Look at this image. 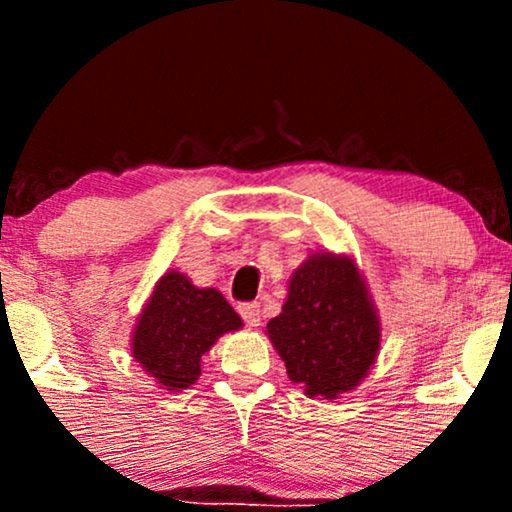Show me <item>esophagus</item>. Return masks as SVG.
I'll return each instance as SVG.
<instances>
[{
  "label": "esophagus",
  "mask_w": 512,
  "mask_h": 512,
  "mask_svg": "<svg viewBox=\"0 0 512 512\" xmlns=\"http://www.w3.org/2000/svg\"><path fill=\"white\" fill-rule=\"evenodd\" d=\"M238 313H240V317H243L245 325H248V327H260L262 310H260V305H257V303L238 305Z\"/></svg>",
  "instance_id": "esophagus-1"
}]
</instances>
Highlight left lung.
Returning a JSON list of instances; mask_svg holds the SVG:
<instances>
[{
  "mask_svg": "<svg viewBox=\"0 0 512 512\" xmlns=\"http://www.w3.org/2000/svg\"><path fill=\"white\" fill-rule=\"evenodd\" d=\"M267 337L291 383L308 397L337 399L356 390L380 351V317L366 279L349 255L313 252L289 279Z\"/></svg>",
  "mask_w": 512,
  "mask_h": 512,
  "instance_id": "left-lung-1",
  "label": "left lung"
}]
</instances>
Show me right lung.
Returning a JSON list of instances; mask_svg holds the SVG:
<instances>
[{"mask_svg":"<svg viewBox=\"0 0 512 512\" xmlns=\"http://www.w3.org/2000/svg\"><path fill=\"white\" fill-rule=\"evenodd\" d=\"M243 320L216 289H199L178 269L156 281L132 332V356L161 390L180 392L197 383L202 356Z\"/></svg>","mask_w":512,"mask_h":512,"instance_id":"right-lung-1","label":"right lung"}]
</instances>
